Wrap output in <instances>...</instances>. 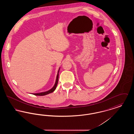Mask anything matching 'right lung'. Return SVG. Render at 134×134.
<instances>
[{"instance_id":"1","label":"right lung","mask_w":134,"mask_h":134,"mask_svg":"<svg viewBox=\"0 0 134 134\" xmlns=\"http://www.w3.org/2000/svg\"><path fill=\"white\" fill-rule=\"evenodd\" d=\"M59 70H60V68H59V70H58V74L57 75V78H56V82L55 83V85L54 86H53V87L52 88H51L50 90L47 91H46V92H41V93H32V94L35 95V96H45V95H47V94H48L50 93L53 92L56 88V87H57V85L58 82V79H59Z\"/></svg>"}]
</instances>
